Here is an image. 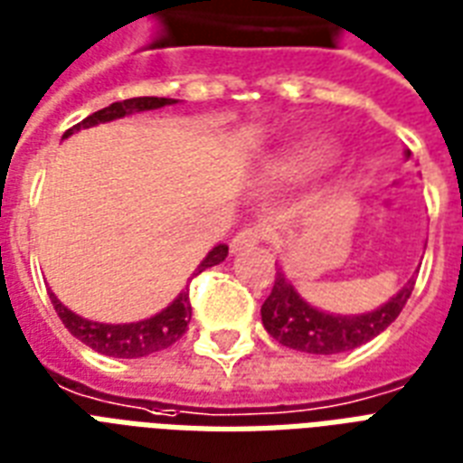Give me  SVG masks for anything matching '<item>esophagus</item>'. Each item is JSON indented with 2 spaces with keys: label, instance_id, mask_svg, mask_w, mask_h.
Instances as JSON below:
<instances>
[{
  "label": "esophagus",
  "instance_id": "34e87169",
  "mask_svg": "<svg viewBox=\"0 0 463 463\" xmlns=\"http://www.w3.org/2000/svg\"><path fill=\"white\" fill-rule=\"evenodd\" d=\"M260 241V232L259 229H244V232H239V234L232 239V253H241L246 249H253V246H259Z\"/></svg>",
  "mask_w": 463,
  "mask_h": 463
}]
</instances>
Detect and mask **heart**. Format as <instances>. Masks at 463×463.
<instances>
[{"label": "heart", "instance_id": "obj_1", "mask_svg": "<svg viewBox=\"0 0 463 463\" xmlns=\"http://www.w3.org/2000/svg\"><path fill=\"white\" fill-rule=\"evenodd\" d=\"M326 156H329V148L325 146H302V148L273 156L266 163V168L276 178H302V175H310L312 170H317L326 161Z\"/></svg>", "mask_w": 463, "mask_h": 463}]
</instances>
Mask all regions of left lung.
<instances>
[{"label": "left lung", "mask_w": 463, "mask_h": 463, "mask_svg": "<svg viewBox=\"0 0 463 463\" xmlns=\"http://www.w3.org/2000/svg\"><path fill=\"white\" fill-rule=\"evenodd\" d=\"M410 158V151H405ZM415 278H410L391 300L381 307L361 315H336L315 307L298 293V288L290 283L283 269H278L273 290L260 305V319L263 326L276 342L290 346L295 351L307 354H342L371 342L373 336L391 326L395 317L405 307L410 293H412Z\"/></svg>", "instance_id": "1"}]
</instances>
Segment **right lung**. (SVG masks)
<instances>
[{
    "label": "right lung",
    "instance_id": "1",
    "mask_svg": "<svg viewBox=\"0 0 463 463\" xmlns=\"http://www.w3.org/2000/svg\"><path fill=\"white\" fill-rule=\"evenodd\" d=\"M170 104H178V99H170V97H134V99L114 102L109 107L99 109V112L90 114L87 119L80 121L78 127L68 128L62 134V138L72 137L80 128H90L97 127V124H107V121L124 119V117H131V114L138 112H151V109L170 107ZM227 244H217L204 256L203 263L194 269L193 276L222 263V260L227 259ZM51 302H53L58 317L62 319V325L68 326V332L75 339L87 344L97 354L114 356V359H138V356H148V354H156V351L168 349L170 344H175L180 336L185 335L187 322H190V315H193L187 290H180L178 298L170 302L165 310L156 312L153 317L138 319V322H124V325H107V322H92V319L80 317L72 310H68L58 300L55 293H51Z\"/></svg>",
    "mask_w": 463,
    "mask_h": 463
}]
</instances>
